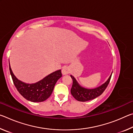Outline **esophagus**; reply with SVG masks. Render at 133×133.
Returning <instances> with one entry per match:
<instances>
[{"label": "esophagus", "instance_id": "1", "mask_svg": "<svg viewBox=\"0 0 133 133\" xmlns=\"http://www.w3.org/2000/svg\"><path fill=\"white\" fill-rule=\"evenodd\" d=\"M62 74L63 75H67V74H69L70 73V69H69V67H64L62 69Z\"/></svg>", "mask_w": 133, "mask_h": 133}]
</instances>
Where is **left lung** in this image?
Listing matches in <instances>:
<instances>
[{
    "mask_svg": "<svg viewBox=\"0 0 133 133\" xmlns=\"http://www.w3.org/2000/svg\"><path fill=\"white\" fill-rule=\"evenodd\" d=\"M111 75L109 78V79L102 85L93 89H87L78 84L77 81L73 76L70 75L73 80V85L71 89V94L73 97L79 102H87V101L93 100V99L97 97L100 96L107 88L108 84L111 77Z\"/></svg>",
    "mask_w": 133,
    "mask_h": 133,
    "instance_id": "obj_1",
    "label": "left lung"
}]
</instances>
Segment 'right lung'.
<instances>
[{"mask_svg": "<svg viewBox=\"0 0 133 133\" xmlns=\"http://www.w3.org/2000/svg\"><path fill=\"white\" fill-rule=\"evenodd\" d=\"M9 70L17 91L24 98L32 102H42L47 100L52 93L57 81L62 76L61 70H59L47 76L39 82L28 84L21 82L15 77L10 64Z\"/></svg>", "mask_w": 133, "mask_h": 133, "instance_id": "right-lung-1", "label": "right lung"}]
</instances>
